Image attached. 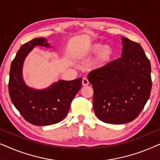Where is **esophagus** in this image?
<instances>
[{
    "instance_id": "esophagus-1",
    "label": "esophagus",
    "mask_w": 160,
    "mask_h": 160,
    "mask_svg": "<svg viewBox=\"0 0 160 160\" xmlns=\"http://www.w3.org/2000/svg\"><path fill=\"white\" fill-rule=\"evenodd\" d=\"M89 84V81L87 78H83L82 79V85L83 86H87Z\"/></svg>"
}]
</instances>
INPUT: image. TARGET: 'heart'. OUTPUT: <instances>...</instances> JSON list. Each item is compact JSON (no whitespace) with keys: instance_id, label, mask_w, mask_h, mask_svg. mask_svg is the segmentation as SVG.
<instances>
[{"instance_id":"heart-1","label":"heart","mask_w":160,"mask_h":160,"mask_svg":"<svg viewBox=\"0 0 160 160\" xmlns=\"http://www.w3.org/2000/svg\"><path fill=\"white\" fill-rule=\"evenodd\" d=\"M96 53L97 54L94 60V64L96 67H103L112 60L113 49L110 45H102L101 43H92L83 49L81 52V55L86 57Z\"/></svg>"}]
</instances>
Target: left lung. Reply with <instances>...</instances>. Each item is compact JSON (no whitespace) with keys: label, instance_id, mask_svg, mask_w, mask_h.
Listing matches in <instances>:
<instances>
[{"label":"left lung","instance_id":"left-lung-1","mask_svg":"<svg viewBox=\"0 0 160 160\" xmlns=\"http://www.w3.org/2000/svg\"><path fill=\"white\" fill-rule=\"evenodd\" d=\"M121 58L88 75L94 90L93 106L98 119L120 124L138 117L150 97V61L138 43L122 37Z\"/></svg>","mask_w":160,"mask_h":160}]
</instances>
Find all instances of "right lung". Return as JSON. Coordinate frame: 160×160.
Segmentation results:
<instances>
[{"instance_id": "right-lung-1", "label": "right lung", "mask_w": 160, "mask_h": 160, "mask_svg": "<svg viewBox=\"0 0 160 160\" xmlns=\"http://www.w3.org/2000/svg\"><path fill=\"white\" fill-rule=\"evenodd\" d=\"M36 46L50 47L44 38H34L21 46L11 65L8 92L15 108L26 121L36 126L50 125L62 121L68 113L72 100L82 87V78L60 80L42 90L28 87L22 78V65Z\"/></svg>"}]
</instances>
